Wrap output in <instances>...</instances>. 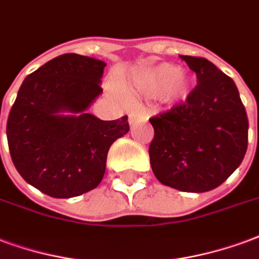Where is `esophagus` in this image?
<instances>
[{
	"label": "esophagus",
	"mask_w": 259,
	"mask_h": 259,
	"mask_svg": "<svg viewBox=\"0 0 259 259\" xmlns=\"http://www.w3.org/2000/svg\"><path fill=\"white\" fill-rule=\"evenodd\" d=\"M138 118H139V114L132 111L131 114H130V124H135L138 121Z\"/></svg>",
	"instance_id": "34e87169"
}]
</instances>
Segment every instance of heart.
<instances>
[{
	"label": "heart",
	"mask_w": 259,
	"mask_h": 259,
	"mask_svg": "<svg viewBox=\"0 0 259 259\" xmlns=\"http://www.w3.org/2000/svg\"><path fill=\"white\" fill-rule=\"evenodd\" d=\"M193 82L189 74L169 63L146 66L135 70L125 90L145 98H161L167 103H179L189 98Z\"/></svg>",
	"instance_id": "b5f03b06"
}]
</instances>
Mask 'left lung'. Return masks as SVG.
Segmentation results:
<instances>
[{
  "instance_id": "obj_1",
  "label": "left lung",
  "mask_w": 259,
  "mask_h": 259,
  "mask_svg": "<svg viewBox=\"0 0 259 259\" xmlns=\"http://www.w3.org/2000/svg\"><path fill=\"white\" fill-rule=\"evenodd\" d=\"M197 85L185 103L149 118L154 138L149 146L156 178L181 192L218 188L244 158L248 118L237 87L205 58L185 56Z\"/></svg>"
}]
</instances>
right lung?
Wrapping results in <instances>:
<instances>
[{"instance_id": "1", "label": "right lung", "mask_w": 259, "mask_h": 259, "mask_svg": "<svg viewBox=\"0 0 259 259\" xmlns=\"http://www.w3.org/2000/svg\"><path fill=\"white\" fill-rule=\"evenodd\" d=\"M105 66L82 55H60L24 78L9 111L13 164L27 184L51 197L95 189L111 143L130 131L127 116L103 121L87 113L102 94Z\"/></svg>"}]
</instances>
